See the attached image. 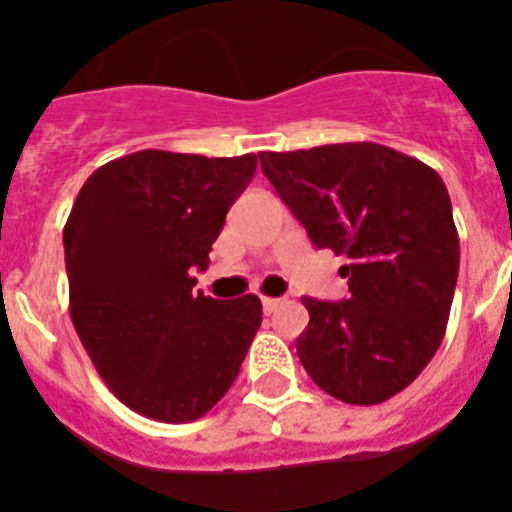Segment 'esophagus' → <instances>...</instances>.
<instances>
[{
	"instance_id": "esophagus-1",
	"label": "esophagus",
	"mask_w": 512,
	"mask_h": 512,
	"mask_svg": "<svg viewBox=\"0 0 512 512\" xmlns=\"http://www.w3.org/2000/svg\"><path fill=\"white\" fill-rule=\"evenodd\" d=\"M278 298H262V311H265V313H273L275 311V308H278Z\"/></svg>"
}]
</instances>
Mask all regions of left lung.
<instances>
[{"instance_id": "left-lung-1", "label": "left lung", "mask_w": 512, "mask_h": 512, "mask_svg": "<svg viewBox=\"0 0 512 512\" xmlns=\"http://www.w3.org/2000/svg\"><path fill=\"white\" fill-rule=\"evenodd\" d=\"M260 165L313 245L349 260L347 301L303 298V370L342 403H385L421 375L449 321L459 234L444 181L377 142L260 153Z\"/></svg>"}]
</instances>
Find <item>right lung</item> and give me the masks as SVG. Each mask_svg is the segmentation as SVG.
<instances>
[{"label": "right lung", "instance_id": "right-lung-1", "mask_svg": "<svg viewBox=\"0 0 512 512\" xmlns=\"http://www.w3.org/2000/svg\"><path fill=\"white\" fill-rule=\"evenodd\" d=\"M257 155L140 150L101 165L63 227L76 334L109 390L140 416L188 423L232 388L262 324L257 296L193 293Z\"/></svg>", "mask_w": 512, "mask_h": 512}]
</instances>
